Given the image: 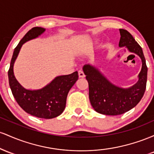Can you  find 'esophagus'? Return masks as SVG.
I'll return each instance as SVG.
<instances>
[{"label": "esophagus", "mask_w": 154, "mask_h": 154, "mask_svg": "<svg viewBox=\"0 0 154 154\" xmlns=\"http://www.w3.org/2000/svg\"><path fill=\"white\" fill-rule=\"evenodd\" d=\"M78 75H79V77H81V78H82V77H85V74H84V72H83L82 69L79 70Z\"/></svg>", "instance_id": "34e87169"}]
</instances>
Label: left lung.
Segmentation results:
<instances>
[{"mask_svg":"<svg viewBox=\"0 0 154 154\" xmlns=\"http://www.w3.org/2000/svg\"><path fill=\"white\" fill-rule=\"evenodd\" d=\"M119 32V47L126 46L130 52L138 55L142 60L139 80L135 85L128 89L118 88L111 84L95 67L89 64L83 67L89 85V98L92 106L95 111L105 115H120L130 111L139 103L146 88L148 68L142 48L128 31L120 29Z\"/></svg>","mask_w":154,"mask_h":154,"instance_id":"obj_1","label":"left lung"}]
</instances>
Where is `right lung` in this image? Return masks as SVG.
<instances>
[{
  "mask_svg": "<svg viewBox=\"0 0 154 154\" xmlns=\"http://www.w3.org/2000/svg\"><path fill=\"white\" fill-rule=\"evenodd\" d=\"M43 27L32 28L23 37L15 48L8 72V81L12 94L19 106L25 112L42 119H52L59 116L64 110L69 91L78 79V72L59 76L50 84L38 91L26 90L17 82L14 75L13 66L21 47L25 42L41 35Z\"/></svg>",
  "mask_w": 154,
  "mask_h": 154,
  "instance_id": "add662e5",
  "label": "right lung"
}]
</instances>
